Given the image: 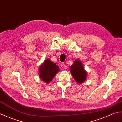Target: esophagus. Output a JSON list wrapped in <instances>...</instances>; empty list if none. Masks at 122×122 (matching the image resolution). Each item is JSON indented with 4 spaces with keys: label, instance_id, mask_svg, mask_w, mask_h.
<instances>
[{
    "label": "esophagus",
    "instance_id": "1",
    "mask_svg": "<svg viewBox=\"0 0 122 122\" xmlns=\"http://www.w3.org/2000/svg\"><path fill=\"white\" fill-rule=\"evenodd\" d=\"M62 66L63 68L64 69H67V66H66V64L65 63H63L62 64Z\"/></svg>",
    "mask_w": 122,
    "mask_h": 122
}]
</instances>
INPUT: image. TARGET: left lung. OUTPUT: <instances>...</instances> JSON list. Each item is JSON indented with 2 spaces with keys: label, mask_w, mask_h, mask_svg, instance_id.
<instances>
[{
  "label": "left lung",
  "mask_w": 122,
  "mask_h": 122,
  "mask_svg": "<svg viewBox=\"0 0 122 122\" xmlns=\"http://www.w3.org/2000/svg\"><path fill=\"white\" fill-rule=\"evenodd\" d=\"M70 68L71 75L76 81L78 83H82L85 81L87 73L79 60H76Z\"/></svg>",
  "instance_id": "obj_1"
}]
</instances>
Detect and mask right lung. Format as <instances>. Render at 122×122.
I'll return each instance as SVG.
<instances>
[{"instance_id":"right-lung-1","label":"right lung","mask_w":122,"mask_h":122,"mask_svg":"<svg viewBox=\"0 0 122 122\" xmlns=\"http://www.w3.org/2000/svg\"><path fill=\"white\" fill-rule=\"evenodd\" d=\"M59 70V67L56 63L46 59L40 66L39 77L44 82L49 83Z\"/></svg>"}]
</instances>
